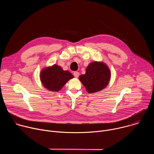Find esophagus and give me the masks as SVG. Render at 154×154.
I'll return each instance as SVG.
<instances>
[{"label":"esophagus","mask_w":154,"mask_h":154,"mask_svg":"<svg viewBox=\"0 0 154 154\" xmlns=\"http://www.w3.org/2000/svg\"><path fill=\"white\" fill-rule=\"evenodd\" d=\"M73 74H74V76L75 77H76V78H78V77H79V72H77V71H75V72H74Z\"/></svg>","instance_id":"obj_1"}]
</instances>
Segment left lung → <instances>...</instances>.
Wrapping results in <instances>:
<instances>
[{
  "mask_svg": "<svg viewBox=\"0 0 154 154\" xmlns=\"http://www.w3.org/2000/svg\"><path fill=\"white\" fill-rule=\"evenodd\" d=\"M111 73L107 66L102 62L94 61L86 68L85 74L79 77V80L89 93L102 90L108 85Z\"/></svg>",
  "mask_w": 154,
  "mask_h": 154,
  "instance_id": "left-lung-1",
  "label": "left lung"
}]
</instances>
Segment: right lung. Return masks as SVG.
Masks as SVG:
<instances>
[{
	"instance_id": "1",
	"label": "right lung",
	"mask_w": 154,
	"mask_h": 154,
	"mask_svg": "<svg viewBox=\"0 0 154 154\" xmlns=\"http://www.w3.org/2000/svg\"><path fill=\"white\" fill-rule=\"evenodd\" d=\"M74 75L57 64L44 69L40 74L41 81L46 88L52 91H58Z\"/></svg>"
}]
</instances>
